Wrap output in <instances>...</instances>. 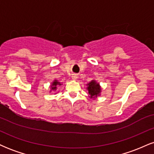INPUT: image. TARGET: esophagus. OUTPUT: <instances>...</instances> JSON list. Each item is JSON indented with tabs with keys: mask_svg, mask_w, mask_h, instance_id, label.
Wrapping results in <instances>:
<instances>
[{
	"mask_svg": "<svg viewBox=\"0 0 154 154\" xmlns=\"http://www.w3.org/2000/svg\"><path fill=\"white\" fill-rule=\"evenodd\" d=\"M72 79H74V80H76V79H77V75H75V74H74V75H72Z\"/></svg>",
	"mask_w": 154,
	"mask_h": 154,
	"instance_id": "1",
	"label": "esophagus"
}]
</instances>
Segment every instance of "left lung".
<instances>
[{"mask_svg": "<svg viewBox=\"0 0 154 154\" xmlns=\"http://www.w3.org/2000/svg\"><path fill=\"white\" fill-rule=\"evenodd\" d=\"M88 85V93H89V95H91V98L97 97V95L99 94L100 92V88L99 85L96 83L95 80H92Z\"/></svg>", "mask_w": 154, "mask_h": 154, "instance_id": "obj_1", "label": "left lung"}]
</instances>
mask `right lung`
I'll return each mask as SVG.
<instances>
[{
  "mask_svg": "<svg viewBox=\"0 0 154 154\" xmlns=\"http://www.w3.org/2000/svg\"><path fill=\"white\" fill-rule=\"evenodd\" d=\"M61 85V84H60V83L59 82H57V80H55L54 82H53V84H52V90H56V85Z\"/></svg>",
  "mask_w": 154,
  "mask_h": 154,
  "instance_id": "right-lung-1",
  "label": "right lung"
}]
</instances>
